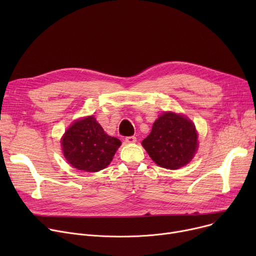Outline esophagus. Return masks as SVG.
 I'll return each mask as SVG.
<instances>
[{"label": "esophagus", "mask_w": 256, "mask_h": 256, "mask_svg": "<svg viewBox=\"0 0 256 256\" xmlns=\"http://www.w3.org/2000/svg\"><path fill=\"white\" fill-rule=\"evenodd\" d=\"M137 141V138L135 136H130L126 138V143H135Z\"/></svg>", "instance_id": "esophagus-1"}]
</instances>
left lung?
<instances>
[{"instance_id": "8db88e82", "label": "left lung", "mask_w": 256, "mask_h": 256, "mask_svg": "<svg viewBox=\"0 0 256 256\" xmlns=\"http://www.w3.org/2000/svg\"><path fill=\"white\" fill-rule=\"evenodd\" d=\"M142 146L160 167L178 169L190 163L196 154V128L186 116L165 112L154 121Z\"/></svg>"}]
</instances>
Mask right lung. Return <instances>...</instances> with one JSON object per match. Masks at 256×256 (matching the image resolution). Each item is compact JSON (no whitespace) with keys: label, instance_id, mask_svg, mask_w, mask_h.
<instances>
[{"label":"right lung","instance_id":"add662e5","mask_svg":"<svg viewBox=\"0 0 256 256\" xmlns=\"http://www.w3.org/2000/svg\"><path fill=\"white\" fill-rule=\"evenodd\" d=\"M61 144L66 160L74 168L98 172L111 163L121 142L106 135L94 116H88L67 128Z\"/></svg>","mask_w":256,"mask_h":256}]
</instances>
